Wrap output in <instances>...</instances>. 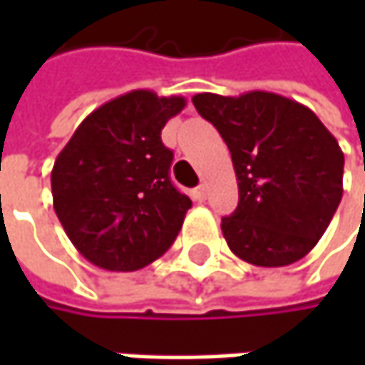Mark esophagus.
Segmentation results:
<instances>
[{"mask_svg": "<svg viewBox=\"0 0 365 365\" xmlns=\"http://www.w3.org/2000/svg\"><path fill=\"white\" fill-rule=\"evenodd\" d=\"M207 197H209V187L203 182V185H199V187L195 189V199H197V201H201V203H205V201H207Z\"/></svg>", "mask_w": 365, "mask_h": 365, "instance_id": "obj_1", "label": "esophagus"}]
</instances>
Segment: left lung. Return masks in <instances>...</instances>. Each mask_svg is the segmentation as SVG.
Masks as SVG:
<instances>
[{
  "instance_id": "1",
  "label": "left lung",
  "mask_w": 365,
  "mask_h": 365,
  "mask_svg": "<svg viewBox=\"0 0 365 365\" xmlns=\"http://www.w3.org/2000/svg\"><path fill=\"white\" fill-rule=\"evenodd\" d=\"M192 103L232 152L240 203L221 219L233 254L278 268L304 258L344 195V152L309 107L268 91L199 93Z\"/></svg>"
}]
</instances>
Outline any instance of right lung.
Returning a JSON list of instances; mask_svg holds the SVG:
<instances>
[{
	"label": "right lung",
	"mask_w": 365,
	"mask_h": 365,
	"mask_svg": "<svg viewBox=\"0 0 365 365\" xmlns=\"http://www.w3.org/2000/svg\"><path fill=\"white\" fill-rule=\"evenodd\" d=\"M185 97L135 89L97 107L56 156V217L78 252L111 272H133L173 245L190 199L170 180L162 128Z\"/></svg>",
	"instance_id": "right-lung-1"
}]
</instances>
